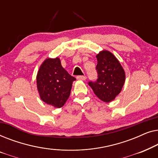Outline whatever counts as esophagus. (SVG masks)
<instances>
[{
	"mask_svg": "<svg viewBox=\"0 0 158 158\" xmlns=\"http://www.w3.org/2000/svg\"><path fill=\"white\" fill-rule=\"evenodd\" d=\"M76 78L77 80H80V81H85V80H86V76H85V75H78V76H77Z\"/></svg>",
	"mask_w": 158,
	"mask_h": 158,
	"instance_id": "obj_1",
	"label": "esophagus"
}]
</instances>
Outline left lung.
<instances>
[{
  "instance_id": "left-lung-1",
  "label": "left lung",
  "mask_w": 158,
  "mask_h": 158,
  "mask_svg": "<svg viewBox=\"0 0 158 158\" xmlns=\"http://www.w3.org/2000/svg\"><path fill=\"white\" fill-rule=\"evenodd\" d=\"M98 79L89 82L94 94L103 102L109 103L120 94L125 82V72L117 58L108 50L96 55Z\"/></svg>"
}]
</instances>
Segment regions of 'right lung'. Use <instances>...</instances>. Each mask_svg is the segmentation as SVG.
<instances>
[{
	"mask_svg": "<svg viewBox=\"0 0 158 158\" xmlns=\"http://www.w3.org/2000/svg\"><path fill=\"white\" fill-rule=\"evenodd\" d=\"M74 77L62 68L59 57L47 58L36 75L40 98L55 108H61L70 96Z\"/></svg>",
	"mask_w": 158,
	"mask_h": 158,
	"instance_id": "add662e5",
	"label": "right lung"
}]
</instances>
